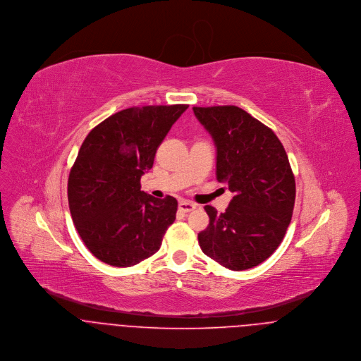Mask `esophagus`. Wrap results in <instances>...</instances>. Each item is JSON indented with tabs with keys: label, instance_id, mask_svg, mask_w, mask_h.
<instances>
[{
	"label": "esophagus",
	"instance_id": "1",
	"mask_svg": "<svg viewBox=\"0 0 361 361\" xmlns=\"http://www.w3.org/2000/svg\"><path fill=\"white\" fill-rule=\"evenodd\" d=\"M195 208H196V206L192 204V203H189V202H180V203H179V209H180L182 212H192Z\"/></svg>",
	"mask_w": 361,
	"mask_h": 361
}]
</instances>
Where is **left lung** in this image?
<instances>
[{
    "instance_id": "8db88e82",
    "label": "left lung",
    "mask_w": 361,
    "mask_h": 361,
    "mask_svg": "<svg viewBox=\"0 0 361 361\" xmlns=\"http://www.w3.org/2000/svg\"><path fill=\"white\" fill-rule=\"evenodd\" d=\"M216 147V180L233 199L225 212L206 206L203 253L232 271L253 268L283 240L296 197L295 176L276 135L235 105L193 106Z\"/></svg>"
}]
</instances>
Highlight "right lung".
<instances>
[{
  "instance_id": "add662e5",
  "label": "right lung",
  "mask_w": 361,
  "mask_h": 361,
  "mask_svg": "<svg viewBox=\"0 0 361 361\" xmlns=\"http://www.w3.org/2000/svg\"><path fill=\"white\" fill-rule=\"evenodd\" d=\"M186 104L122 109L86 136L69 172L68 202L79 236L94 257L132 267L153 256L176 218L172 196L140 190L155 153Z\"/></svg>"
}]
</instances>
